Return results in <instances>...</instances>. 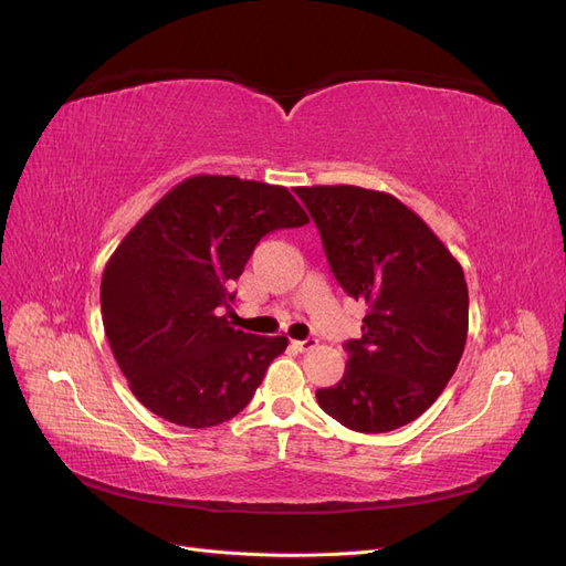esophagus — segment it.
Wrapping results in <instances>:
<instances>
[{"label":"esophagus","instance_id":"34e87169","mask_svg":"<svg viewBox=\"0 0 566 566\" xmlns=\"http://www.w3.org/2000/svg\"><path fill=\"white\" fill-rule=\"evenodd\" d=\"M318 345V339H314V337H306V339H295L293 342V347L297 349V352H310V349H314Z\"/></svg>","mask_w":566,"mask_h":566}]
</instances>
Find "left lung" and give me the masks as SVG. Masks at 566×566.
<instances>
[{
    "mask_svg": "<svg viewBox=\"0 0 566 566\" xmlns=\"http://www.w3.org/2000/svg\"><path fill=\"white\" fill-rule=\"evenodd\" d=\"M342 290L366 304L345 375L318 406L354 432H391L430 408L465 349L462 266L401 200L361 186H302Z\"/></svg>",
    "mask_w": 566,
    "mask_h": 566,
    "instance_id": "1",
    "label": "left lung"
}]
</instances>
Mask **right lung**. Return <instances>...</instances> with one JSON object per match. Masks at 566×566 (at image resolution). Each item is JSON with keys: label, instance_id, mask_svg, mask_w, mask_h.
<instances>
[{"label": "right lung", "instance_id": "1", "mask_svg": "<svg viewBox=\"0 0 566 566\" xmlns=\"http://www.w3.org/2000/svg\"><path fill=\"white\" fill-rule=\"evenodd\" d=\"M304 224L310 217L283 186L198 175L125 235L101 281V314L115 361L148 410L200 430L250 403L287 337L231 328L227 285L266 233Z\"/></svg>", "mask_w": 566, "mask_h": 566}]
</instances>
